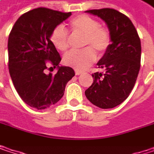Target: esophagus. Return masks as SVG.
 <instances>
[{
  "label": "esophagus",
  "instance_id": "esophagus-1",
  "mask_svg": "<svg viewBox=\"0 0 154 154\" xmlns=\"http://www.w3.org/2000/svg\"><path fill=\"white\" fill-rule=\"evenodd\" d=\"M75 73H76V75H77V76H79V75H81L83 72H82V71H80V70H76V71H75Z\"/></svg>",
  "mask_w": 154,
  "mask_h": 154
}]
</instances>
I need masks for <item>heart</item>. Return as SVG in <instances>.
I'll use <instances>...</instances> for the list:
<instances>
[{
    "label": "heart",
    "instance_id": "1",
    "mask_svg": "<svg viewBox=\"0 0 154 154\" xmlns=\"http://www.w3.org/2000/svg\"><path fill=\"white\" fill-rule=\"evenodd\" d=\"M69 26L74 35L84 36L83 47L80 51H69L63 57L66 65L77 70H83L96 60V51L103 54L110 45L111 36L109 30L100 26V22L88 15H80L69 21ZM51 40L59 51H64L69 48V36L63 26H56L51 34Z\"/></svg>",
    "mask_w": 154,
    "mask_h": 154
}]
</instances>
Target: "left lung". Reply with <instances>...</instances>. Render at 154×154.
<instances>
[{
	"mask_svg": "<svg viewBox=\"0 0 154 154\" xmlns=\"http://www.w3.org/2000/svg\"><path fill=\"white\" fill-rule=\"evenodd\" d=\"M85 12L106 23L111 43L97 63L104 73L92 74L94 82L85 94L94 105L111 109L128 97L136 84L140 69L141 41L131 20L121 12L109 8Z\"/></svg>",
	"mask_w": 154,
	"mask_h": 154,
	"instance_id": "left-lung-1",
	"label": "left lung"
}]
</instances>
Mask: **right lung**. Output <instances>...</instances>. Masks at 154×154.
Listing matches in <instances>:
<instances>
[{
  "label": "right lung",
  "instance_id": "right-lung-1",
  "mask_svg": "<svg viewBox=\"0 0 154 154\" xmlns=\"http://www.w3.org/2000/svg\"><path fill=\"white\" fill-rule=\"evenodd\" d=\"M70 16L71 12L34 9L20 16L11 31L10 75L17 94L30 107L45 109L57 103L75 76L72 68L59 65L61 58L51 41L52 30ZM48 65L57 68L55 75L45 73Z\"/></svg>",
  "mask_w": 154,
  "mask_h": 154
}]
</instances>
